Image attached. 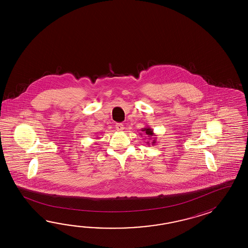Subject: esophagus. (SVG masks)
Listing matches in <instances>:
<instances>
[{"mask_svg":"<svg viewBox=\"0 0 248 248\" xmlns=\"http://www.w3.org/2000/svg\"><path fill=\"white\" fill-rule=\"evenodd\" d=\"M124 129V125L122 123H117L116 130L117 131H122Z\"/></svg>","mask_w":248,"mask_h":248,"instance_id":"obj_1","label":"esophagus"}]
</instances>
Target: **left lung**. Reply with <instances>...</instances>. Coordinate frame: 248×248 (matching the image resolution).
I'll list each match as a JSON object with an SVG mask.
<instances>
[{
    "instance_id": "1",
    "label": "left lung",
    "mask_w": 248,
    "mask_h": 248,
    "mask_svg": "<svg viewBox=\"0 0 248 248\" xmlns=\"http://www.w3.org/2000/svg\"><path fill=\"white\" fill-rule=\"evenodd\" d=\"M141 131L143 132L144 133V135H147L148 137H149V139H151L152 140V142H149L147 141L146 143H147L148 145H150V144H152V145H154L155 143H156V135L153 133V128H151L150 126H146V127H143L141 129ZM141 136H142V134H141Z\"/></svg>"
}]
</instances>
